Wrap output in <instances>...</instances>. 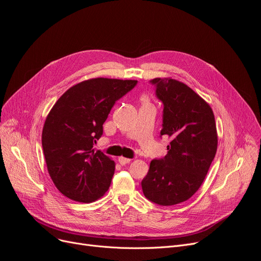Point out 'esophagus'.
<instances>
[{
    "mask_svg": "<svg viewBox=\"0 0 261 261\" xmlns=\"http://www.w3.org/2000/svg\"><path fill=\"white\" fill-rule=\"evenodd\" d=\"M130 161H131V160H130V159H128V158H124V156H119V158H118V162H119L121 165H126V164H128Z\"/></svg>",
    "mask_w": 261,
    "mask_h": 261,
    "instance_id": "obj_1",
    "label": "esophagus"
}]
</instances>
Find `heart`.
<instances>
[{"instance_id": "1", "label": "heart", "mask_w": 261, "mask_h": 261, "mask_svg": "<svg viewBox=\"0 0 261 261\" xmlns=\"http://www.w3.org/2000/svg\"><path fill=\"white\" fill-rule=\"evenodd\" d=\"M143 101H144L145 103H147V98H146V97H144V98H143Z\"/></svg>"}]
</instances>
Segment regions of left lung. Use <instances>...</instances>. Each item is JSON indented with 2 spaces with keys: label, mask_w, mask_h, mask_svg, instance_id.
<instances>
[{
  "label": "left lung",
  "mask_w": 261,
  "mask_h": 261,
  "mask_svg": "<svg viewBox=\"0 0 261 261\" xmlns=\"http://www.w3.org/2000/svg\"><path fill=\"white\" fill-rule=\"evenodd\" d=\"M163 103L162 135L172 139L167 154L150 162L142 180L147 199L161 206L188 200L200 188L217 153L212 109L193 89L171 77L150 81Z\"/></svg>",
  "instance_id": "left-lung-1"
}]
</instances>
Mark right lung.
Returning <instances> with one entry per match:
<instances>
[{"instance_id": "obj_1", "label": "right lung", "mask_w": 261, "mask_h": 261, "mask_svg": "<svg viewBox=\"0 0 261 261\" xmlns=\"http://www.w3.org/2000/svg\"><path fill=\"white\" fill-rule=\"evenodd\" d=\"M137 84L135 80L90 79L70 87L53 106L41 143L50 177L66 197L92 202L109 190L115 163L95 150L94 144L116 101Z\"/></svg>"}]
</instances>
